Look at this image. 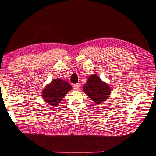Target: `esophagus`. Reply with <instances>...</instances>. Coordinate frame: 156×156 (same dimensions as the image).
<instances>
[{"instance_id":"1","label":"esophagus","mask_w":156,"mask_h":156,"mask_svg":"<svg viewBox=\"0 0 156 156\" xmlns=\"http://www.w3.org/2000/svg\"><path fill=\"white\" fill-rule=\"evenodd\" d=\"M73 88H74V89H75V90H78L79 89H80V83H76V84H75V85L73 86Z\"/></svg>"}]
</instances>
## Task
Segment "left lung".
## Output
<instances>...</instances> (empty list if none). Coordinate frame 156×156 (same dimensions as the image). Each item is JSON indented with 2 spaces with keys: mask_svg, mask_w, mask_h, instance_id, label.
Returning a JSON list of instances; mask_svg holds the SVG:
<instances>
[{
  "mask_svg": "<svg viewBox=\"0 0 156 156\" xmlns=\"http://www.w3.org/2000/svg\"><path fill=\"white\" fill-rule=\"evenodd\" d=\"M83 90L98 105L105 101L111 93V88L108 84L94 74L89 76L83 86Z\"/></svg>",
  "mask_w": 156,
  "mask_h": 156,
  "instance_id": "obj_1",
  "label": "left lung"
}]
</instances>
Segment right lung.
Masks as SVG:
<instances>
[{
	"mask_svg": "<svg viewBox=\"0 0 156 156\" xmlns=\"http://www.w3.org/2000/svg\"><path fill=\"white\" fill-rule=\"evenodd\" d=\"M71 90L72 86L70 83L60 78H57L45 86L41 96L46 103L55 107L61 103L64 96Z\"/></svg>",
	"mask_w": 156,
	"mask_h": 156,
	"instance_id": "add662e5",
	"label": "right lung"
}]
</instances>
